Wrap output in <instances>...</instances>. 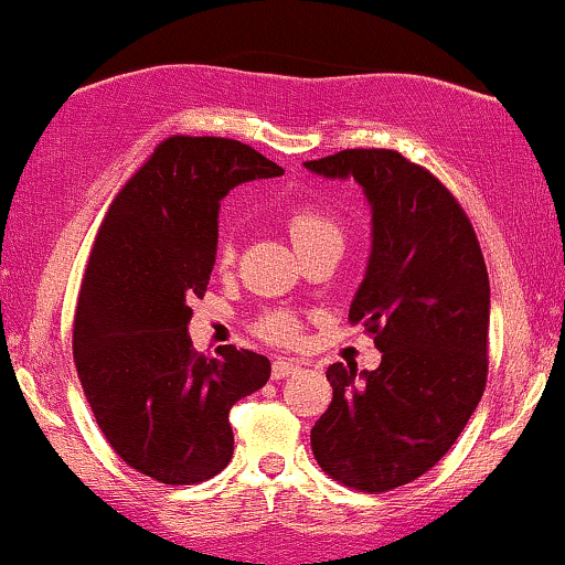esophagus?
Listing matches in <instances>:
<instances>
[{"label": "esophagus", "mask_w": 565, "mask_h": 565, "mask_svg": "<svg viewBox=\"0 0 565 565\" xmlns=\"http://www.w3.org/2000/svg\"><path fill=\"white\" fill-rule=\"evenodd\" d=\"M302 369L300 360H291V358H278L274 360V369H270V376L274 379H287L291 373H297Z\"/></svg>", "instance_id": "34e87169"}]
</instances>
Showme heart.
<instances>
[{"mask_svg": "<svg viewBox=\"0 0 565 565\" xmlns=\"http://www.w3.org/2000/svg\"><path fill=\"white\" fill-rule=\"evenodd\" d=\"M287 231L295 242L297 253H305V249L312 247L316 242L326 239V236H339L337 221L326 210L316 205H297L287 215ZM234 263V244H231L228 236H223L217 242V265ZM257 331L260 337L268 339V342L276 344H291L297 337H300V321L287 310H274L265 312V316L257 321Z\"/></svg>", "mask_w": 565, "mask_h": 565, "instance_id": "b5f03b06", "label": "heart"}]
</instances>
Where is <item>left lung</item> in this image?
I'll list each match as a JSON object with an SVG mask.
<instances>
[{
	"mask_svg": "<svg viewBox=\"0 0 565 565\" xmlns=\"http://www.w3.org/2000/svg\"><path fill=\"white\" fill-rule=\"evenodd\" d=\"M305 168L355 179L369 196L371 257L350 321L382 352L376 371L329 365L334 399L312 426V455L339 484L390 492L445 458L484 394V255L450 189L394 149H342Z\"/></svg>",
	"mask_w": 565,
	"mask_h": 565,
	"instance_id": "1",
	"label": "left lung"
}]
</instances>
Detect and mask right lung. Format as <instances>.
<instances>
[{
  "mask_svg": "<svg viewBox=\"0 0 565 565\" xmlns=\"http://www.w3.org/2000/svg\"><path fill=\"white\" fill-rule=\"evenodd\" d=\"M284 168L249 145L171 136L120 189L81 284L73 358L102 434L160 484H196L234 455L231 405L265 386L270 363L234 344L215 358L189 339V302L207 291L217 210L244 181Z\"/></svg>",
  "mask_w": 565,
  "mask_h": 565,
  "instance_id": "obj_1",
  "label": "right lung"
}]
</instances>
